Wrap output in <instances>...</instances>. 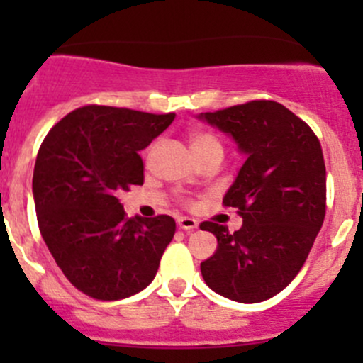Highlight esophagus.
<instances>
[{"instance_id": "obj_1", "label": "esophagus", "mask_w": 363, "mask_h": 363, "mask_svg": "<svg viewBox=\"0 0 363 363\" xmlns=\"http://www.w3.org/2000/svg\"><path fill=\"white\" fill-rule=\"evenodd\" d=\"M177 226L181 230H186V232H191V230H195L196 226H199V223H196V219L193 218H179Z\"/></svg>"}]
</instances>
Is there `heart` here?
<instances>
[{"label": "heart", "instance_id": "b5f03b06", "mask_svg": "<svg viewBox=\"0 0 363 363\" xmlns=\"http://www.w3.org/2000/svg\"><path fill=\"white\" fill-rule=\"evenodd\" d=\"M189 147L199 161L219 156L223 158V144L214 133L203 130H193L189 133Z\"/></svg>", "mask_w": 363, "mask_h": 363}]
</instances>
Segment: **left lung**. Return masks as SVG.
<instances>
[{"mask_svg":"<svg viewBox=\"0 0 363 363\" xmlns=\"http://www.w3.org/2000/svg\"><path fill=\"white\" fill-rule=\"evenodd\" d=\"M232 135L247 156L223 199L242 226L203 221L218 250L202 262L203 281L216 294L242 303L277 295L300 272L327 211V170L321 144L309 124L284 105L252 100L200 113Z\"/></svg>","mask_w":363,"mask_h":363,"instance_id":"8db88e82","label":"left lung"}]
</instances>
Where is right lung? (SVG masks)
<instances>
[{
    "mask_svg": "<svg viewBox=\"0 0 363 363\" xmlns=\"http://www.w3.org/2000/svg\"><path fill=\"white\" fill-rule=\"evenodd\" d=\"M175 113L86 105L40 145L33 174L38 228L67 279L96 300L144 290L175 233L170 216L126 218L117 196L144 184L147 147Z\"/></svg>",
    "mask_w": 363,
    "mask_h": 363,
    "instance_id": "right-lung-1",
    "label": "right lung"
}]
</instances>
